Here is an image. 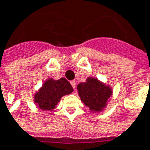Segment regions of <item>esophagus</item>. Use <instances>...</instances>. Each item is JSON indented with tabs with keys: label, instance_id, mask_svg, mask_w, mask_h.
<instances>
[{
	"label": "esophagus",
	"instance_id": "34e87169",
	"mask_svg": "<svg viewBox=\"0 0 150 150\" xmlns=\"http://www.w3.org/2000/svg\"><path fill=\"white\" fill-rule=\"evenodd\" d=\"M71 84L72 87H73L74 89H75V86H76V83H75V81L74 80L71 81Z\"/></svg>",
	"mask_w": 150,
	"mask_h": 150
}]
</instances>
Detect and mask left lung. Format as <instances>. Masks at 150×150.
Masks as SVG:
<instances>
[{
	"label": "left lung",
	"instance_id": "1",
	"mask_svg": "<svg viewBox=\"0 0 150 150\" xmlns=\"http://www.w3.org/2000/svg\"><path fill=\"white\" fill-rule=\"evenodd\" d=\"M77 90L81 101L93 113L106 109L113 94L111 86L95 77H87L86 82L78 84Z\"/></svg>",
	"mask_w": 150,
	"mask_h": 150
}]
</instances>
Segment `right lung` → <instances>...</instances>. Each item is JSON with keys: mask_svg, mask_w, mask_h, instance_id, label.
<instances>
[{"mask_svg": "<svg viewBox=\"0 0 150 150\" xmlns=\"http://www.w3.org/2000/svg\"><path fill=\"white\" fill-rule=\"evenodd\" d=\"M74 91L65 78L54 79L48 78L33 95L34 103L39 109L52 111L64 95H70Z\"/></svg>", "mask_w": 150, "mask_h": 150, "instance_id": "1", "label": "right lung"}]
</instances>
